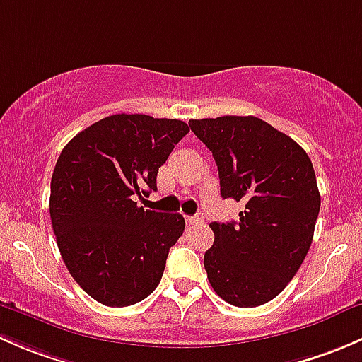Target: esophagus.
<instances>
[{
  "label": "esophagus",
  "mask_w": 362,
  "mask_h": 362,
  "mask_svg": "<svg viewBox=\"0 0 362 362\" xmlns=\"http://www.w3.org/2000/svg\"><path fill=\"white\" fill-rule=\"evenodd\" d=\"M185 221L189 222V224H202V222L204 221L203 218V215H187V217H185Z\"/></svg>",
  "instance_id": "obj_1"
}]
</instances>
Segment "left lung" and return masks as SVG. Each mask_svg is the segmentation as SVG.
Wrapping results in <instances>:
<instances>
[{
  "label": "left lung",
  "instance_id": "1",
  "mask_svg": "<svg viewBox=\"0 0 362 362\" xmlns=\"http://www.w3.org/2000/svg\"><path fill=\"white\" fill-rule=\"evenodd\" d=\"M189 126L211 151L222 198L245 203L238 222L210 224L208 280L229 305H264L286 289L312 245L320 210L312 160L257 117L224 115Z\"/></svg>",
  "mask_w": 362,
  "mask_h": 362
}]
</instances>
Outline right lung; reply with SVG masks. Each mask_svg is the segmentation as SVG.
Wrapping results in <instances>:
<instances>
[{"label": "right lung", "instance_id": "right-lung-1", "mask_svg": "<svg viewBox=\"0 0 362 362\" xmlns=\"http://www.w3.org/2000/svg\"><path fill=\"white\" fill-rule=\"evenodd\" d=\"M187 133L177 119L117 113L61 152L50 182L54 235L75 282L101 305H134L160 282L185 221L136 198L158 189L159 168Z\"/></svg>", "mask_w": 362, "mask_h": 362}]
</instances>
